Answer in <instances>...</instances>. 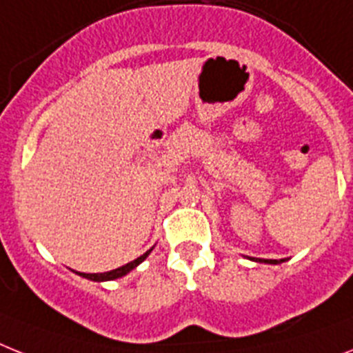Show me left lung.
Returning a JSON list of instances; mask_svg holds the SVG:
<instances>
[{"instance_id":"obj_1","label":"left lung","mask_w":353,"mask_h":353,"mask_svg":"<svg viewBox=\"0 0 353 353\" xmlns=\"http://www.w3.org/2000/svg\"><path fill=\"white\" fill-rule=\"evenodd\" d=\"M250 260H254V258H250ZM254 261H260V263H269V265H278V263H283L285 260H263V258H256Z\"/></svg>"}]
</instances>
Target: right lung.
Wrapping results in <instances>:
<instances>
[{"label":"right lung","instance_id":"right-lung-1","mask_svg":"<svg viewBox=\"0 0 353 353\" xmlns=\"http://www.w3.org/2000/svg\"><path fill=\"white\" fill-rule=\"evenodd\" d=\"M151 250H153V247H151L150 250H145L144 254L139 256L137 260L130 261V263H126V265H122V267H119V269L108 270V272H97V274H86V272H75V270L74 272L79 276H83V278L90 279V281H99V283H101V281H113V279L122 278V276H126L128 272H131L133 269H137V267H139V265H141L142 261L148 258V256H150Z\"/></svg>","mask_w":353,"mask_h":353}]
</instances>
